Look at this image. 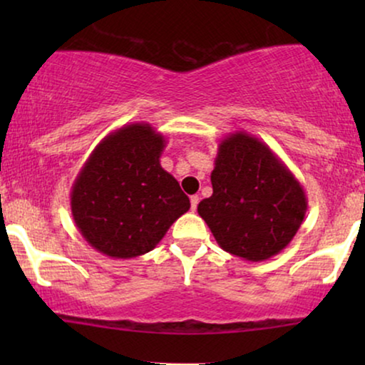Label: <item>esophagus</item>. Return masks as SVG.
<instances>
[{
	"instance_id": "esophagus-1",
	"label": "esophagus",
	"mask_w": 365,
	"mask_h": 365,
	"mask_svg": "<svg viewBox=\"0 0 365 365\" xmlns=\"http://www.w3.org/2000/svg\"><path fill=\"white\" fill-rule=\"evenodd\" d=\"M199 204V196H191V211H196Z\"/></svg>"
}]
</instances>
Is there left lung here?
Instances as JSON below:
<instances>
[{"instance_id":"8db88e82","label":"left lung","mask_w":365,"mask_h":365,"mask_svg":"<svg viewBox=\"0 0 365 365\" xmlns=\"http://www.w3.org/2000/svg\"><path fill=\"white\" fill-rule=\"evenodd\" d=\"M212 196L197 212L224 251L261 262L286 249L301 227L307 197L276 153L244 131L219 143Z\"/></svg>"}]
</instances>
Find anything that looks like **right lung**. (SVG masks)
Here are the masks:
<instances>
[{"instance_id":"right-lung-1","label":"right lung","mask_w":365,"mask_h":365,"mask_svg":"<svg viewBox=\"0 0 365 365\" xmlns=\"http://www.w3.org/2000/svg\"><path fill=\"white\" fill-rule=\"evenodd\" d=\"M166 139L148 123L109 133L71 187V214L91 247L114 259L153 251L191 202L159 158Z\"/></svg>"}]
</instances>
